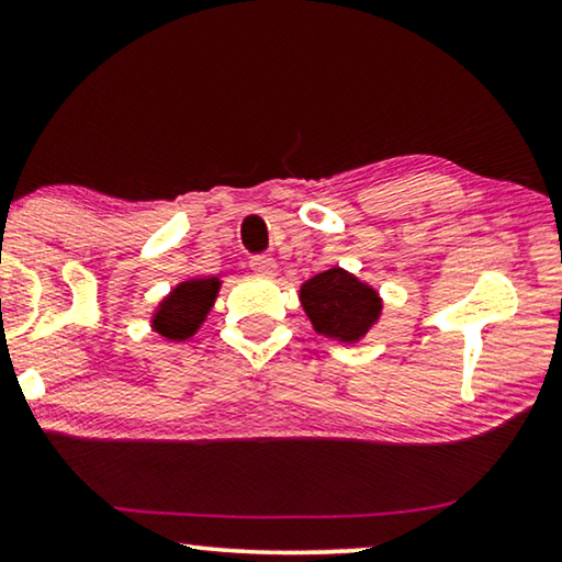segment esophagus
Listing matches in <instances>:
<instances>
[{"label":"esophagus","mask_w":562,"mask_h":562,"mask_svg":"<svg viewBox=\"0 0 562 562\" xmlns=\"http://www.w3.org/2000/svg\"><path fill=\"white\" fill-rule=\"evenodd\" d=\"M248 266H250L252 273L266 276V279H271V276H276V271H279L276 260L271 256H263V252H260V256H250Z\"/></svg>","instance_id":"esophagus-1"}]
</instances>
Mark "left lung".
<instances>
[{
    "label": "left lung",
    "instance_id": "1",
    "mask_svg": "<svg viewBox=\"0 0 562 562\" xmlns=\"http://www.w3.org/2000/svg\"><path fill=\"white\" fill-rule=\"evenodd\" d=\"M302 306L319 335L358 340L379 319L381 299L342 268L317 273L302 286Z\"/></svg>",
    "mask_w": 562,
    "mask_h": 562
}]
</instances>
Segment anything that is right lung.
Returning <instances> with one entry per match:
<instances>
[{
    "mask_svg": "<svg viewBox=\"0 0 562 562\" xmlns=\"http://www.w3.org/2000/svg\"><path fill=\"white\" fill-rule=\"evenodd\" d=\"M217 289V279H191L179 283L171 296H166V302L160 304L153 327L168 340H187L212 310Z\"/></svg>",
    "mask_w": 562,
    "mask_h": 562,
    "instance_id": "1",
    "label": "right lung"
}]
</instances>
